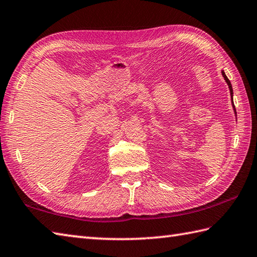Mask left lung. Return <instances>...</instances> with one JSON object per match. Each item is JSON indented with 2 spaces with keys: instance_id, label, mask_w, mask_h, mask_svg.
I'll return each instance as SVG.
<instances>
[{
  "instance_id": "1",
  "label": "left lung",
  "mask_w": 257,
  "mask_h": 257,
  "mask_svg": "<svg viewBox=\"0 0 257 257\" xmlns=\"http://www.w3.org/2000/svg\"><path fill=\"white\" fill-rule=\"evenodd\" d=\"M222 75H223V77H224V80H225V82L227 83V85H228V88H229V92H231V98H232V104H233V108H234V112H235V114H236V111H235V107H234V103H233V88H232V84H231V82H229V80L227 78V76L225 75V73H224V71H222Z\"/></svg>"
}]
</instances>
